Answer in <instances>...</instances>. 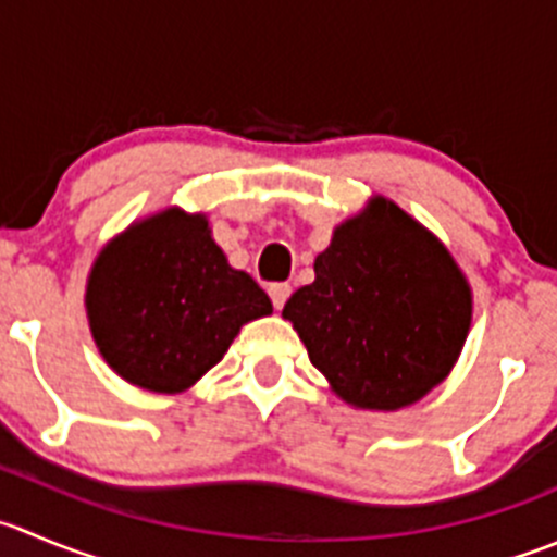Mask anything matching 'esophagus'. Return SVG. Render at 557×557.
Here are the masks:
<instances>
[{
  "label": "esophagus",
  "mask_w": 557,
  "mask_h": 557,
  "mask_svg": "<svg viewBox=\"0 0 557 557\" xmlns=\"http://www.w3.org/2000/svg\"><path fill=\"white\" fill-rule=\"evenodd\" d=\"M269 296H272V305L277 307V310H283V305L288 301V296H290V285L288 283H272L269 285Z\"/></svg>",
  "instance_id": "esophagus-1"
}]
</instances>
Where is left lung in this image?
Wrapping results in <instances>:
<instances>
[{
  "label": "left lung",
  "instance_id": "left-lung-1",
  "mask_svg": "<svg viewBox=\"0 0 557 557\" xmlns=\"http://www.w3.org/2000/svg\"><path fill=\"white\" fill-rule=\"evenodd\" d=\"M310 361L356 408L397 410L449 375L471 326V288L430 231L375 198L315 258L283 307Z\"/></svg>",
  "mask_w": 557,
  "mask_h": 557
}]
</instances>
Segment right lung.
Instances as JSON below:
<instances>
[{
  "instance_id": "add662e5",
  "label": "right lung",
  "mask_w": 557,
  "mask_h": 557,
  "mask_svg": "<svg viewBox=\"0 0 557 557\" xmlns=\"http://www.w3.org/2000/svg\"><path fill=\"white\" fill-rule=\"evenodd\" d=\"M86 310L97 348L124 381L174 394L212 370L272 301L228 267L207 220L169 209L100 252Z\"/></svg>"
}]
</instances>
